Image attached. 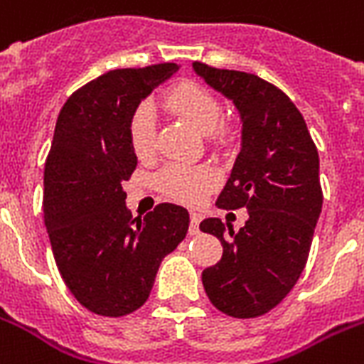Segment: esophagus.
Wrapping results in <instances>:
<instances>
[{
	"instance_id": "obj_1",
	"label": "esophagus",
	"mask_w": 364,
	"mask_h": 364,
	"mask_svg": "<svg viewBox=\"0 0 364 364\" xmlns=\"http://www.w3.org/2000/svg\"><path fill=\"white\" fill-rule=\"evenodd\" d=\"M200 220H202L200 213H191V226H188V233L191 235H198L200 233Z\"/></svg>"
}]
</instances>
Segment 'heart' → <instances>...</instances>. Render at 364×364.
I'll return each instance as SVG.
<instances>
[{"instance_id": "obj_1", "label": "heart", "mask_w": 364, "mask_h": 364, "mask_svg": "<svg viewBox=\"0 0 364 364\" xmlns=\"http://www.w3.org/2000/svg\"><path fill=\"white\" fill-rule=\"evenodd\" d=\"M164 105L188 121L203 134L218 131L223 123V106L211 91L192 82L173 85L164 97ZM129 140L134 155L144 161L155 151V114L149 105H141L134 112L129 125ZM215 176L211 170L191 164H168L156 176V187L166 196L183 203L200 202L213 187Z\"/></svg>"}]
</instances>
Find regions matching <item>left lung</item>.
Listing matches in <instances>:
<instances>
[{
  "instance_id": "1",
  "label": "left lung",
  "mask_w": 364,
  "mask_h": 364,
  "mask_svg": "<svg viewBox=\"0 0 364 364\" xmlns=\"http://www.w3.org/2000/svg\"><path fill=\"white\" fill-rule=\"evenodd\" d=\"M192 69L237 108L241 151L217 205L249 211L239 232L220 218L200 224L223 243L220 262L203 269V288L224 314L256 318L284 299L306 265L323 203L320 156L303 115L279 87L200 61Z\"/></svg>"
}]
</instances>
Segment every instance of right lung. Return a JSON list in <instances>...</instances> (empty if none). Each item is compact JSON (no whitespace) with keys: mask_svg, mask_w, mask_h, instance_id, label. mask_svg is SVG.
Here are the masks:
<instances>
[{"mask_svg":"<svg viewBox=\"0 0 364 364\" xmlns=\"http://www.w3.org/2000/svg\"><path fill=\"white\" fill-rule=\"evenodd\" d=\"M176 63L115 69L67 99L44 164V226L61 279L80 305L108 318L140 309L164 256L188 230V211L159 203L132 217L123 183L138 159L129 125Z\"/></svg>","mask_w":364,"mask_h":364,"instance_id":"add662e5","label":"right lung"}]
</instances>
